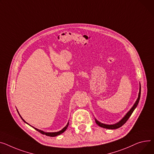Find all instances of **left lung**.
Wrapping results in <instances>:
<instances>
[{
  "mask_svg": "<svg viewBox=\"0 0 154 154\" xmlns=\"http://www.w3.org/2000/svg\"><path fill=\"white\" fill-rule=\"evenodd\" d=\"M140 91H141V87H140V84H139V95H138L137 99L136 100L134 105L132 106V108L130 109V110L127 112V113L125 115V116L123 118H122L119 121H118V122H116V123L113 124V125H106V124L102 123V122L98 121L96 118H95L96 123L99 126H100L101 128H105V129H118V128L121 127L122 125L126 123V122L128 121V119L129 118V117L132 115L133 111H134V109L137 107V106L139 103V100H140Z\"/></svg>",
  "mask_w": 154,
  "mask_h": 154,
  "instance_id": "obj_1",
  "label": "left lung"
}]
</instances>
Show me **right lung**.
Instances as JSON below:
<instances>
[{
    "label": "right lung",
    "mask_w": 154,
    "mask_h": 154,
    "mask_svg": "<svg viewBox=\"0 0 154 154\" xmlns=\"http://www.w3.org/2000/svg\"><path fill=\"white\" fill-rule=\"evenodd\" d=\"M17 112H18V115H20V118H22V119L25 122V123H26L27 125H28L29 126H32V128H35L36 131H38V132H41L42 133V134H45V135H46V136H50V137H55V136H59V135H60V134H62V133H63L66 129H67V127H68V126H69V122H67V125L62 129V130H60V131H58V132H45V131H42V130H40V129H37V128H35V127H33V126H31V125H29L28 123H27V122L22 118V117L20 116V115L19 114V112H18V109H17Z\"/></svg>",
    "instance_id": "right-lung-1"
}]
</instances>
